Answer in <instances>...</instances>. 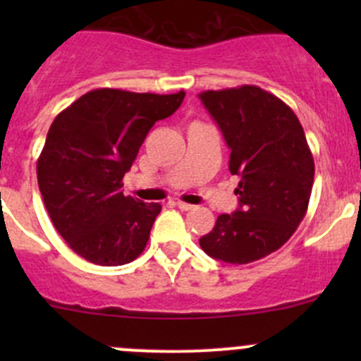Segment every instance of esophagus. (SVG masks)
<instances>
[{
	"label": "esophagus",
	"instance_id": "esophagus-1",
	"mask_svg": "<svg viewBox=\"0 0 361 361\" xmlns=\"http://www.w3.org/2000/svg\"><path fill=\"white\" fill-rule=\"evenodd\" d=\"M176 206L180 207L181 211H190V209H194V206H192V204L183 202V201H178V202H176Z\"/></svg>",
	"mask_w": 361,
	"mask_h": 361
}]
</instances>
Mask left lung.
<instances>
[{"label": "left lung", "mask_w": 361, "mask_h": 361, "mask_svg": "<svg viewBox=\"0 0 361 361\" xmlns=\"http://www.w3.org/2000/svg\"><path fill=\"white\" fill-rule=\"evenodd\" d=\"M199 97L231 148L228 169L241 178L239 207L220 214L199 245L227 264L260 260L292 238L307 211L314 160L304 129L288 104L257 85Z\"/></svg>", "instance_id": "8db88e82"}]
</instances>
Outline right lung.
<instances>
[{"instance_id":"add662e5","label":"right lung","mask_w":361,"mask_h":361,"mask_svg":"<svg viewBox=\"0 0 361 361\" xmlns=\"http://www.w3.org/2000/svg\"><path fill=\"white\" fill-rule=\"evenodd\" d=\"M183 97L96 89L56 116L36 174L50 220L76 255L113 267L143 253L162 206L126 197L122 178L148 130Z\"/></svg>"}]
</instances>
